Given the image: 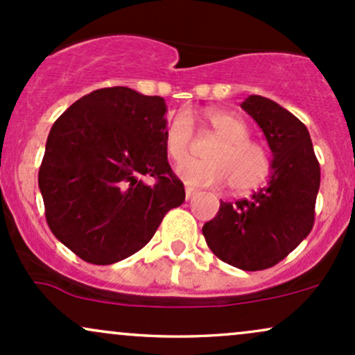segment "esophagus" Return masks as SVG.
I'll use <instances>...</instances> for the list:
<instances>
[{
	"label": "esophagus",
	"instance_id": "esophagus-1",
	"mask_svg": "<svg viewBox=\"0 0 355 355\" xmlns=\"http://www.w3.org/2000/svg\"><path fill=\"white\" fill-rule=\"evenodd\" d=\"M196 193H197V189H193V187H187V189H185V198H187V200H190V198L196 196Z\"/></svg>",
	"mask_w": 355,
	"mask_h": 355
}]
</instances>
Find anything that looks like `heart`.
<instances>
[{
	"label": "heart",
	"instance_id": "1",
	"mask_svg": "<svg viewBox=\"0 0 355 355\" xmlns=\"http://www.w3.org/2000/svg\"><path fill=\"white\" fill-rule=\"evenodd\" d=\"M204 121L217 136L205 151L207 159L187 158L193 136V123L187 112H178L165 130V148L168 157L178 163V177L187 185L214 187L227 182L232 192L244 193L258 189L271 173V158L261 143L249 138L246 121L222 109H207Z\"/></svg>",
	"mask_w": 355,
	"mask_h": 355
}]
</instances>
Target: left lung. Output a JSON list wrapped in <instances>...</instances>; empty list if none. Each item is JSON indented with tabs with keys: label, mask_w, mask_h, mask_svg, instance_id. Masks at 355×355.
<instances>
[{
	"label": "left lung",
	"mask_w": 355,
	"mask_h": 355,
	"mask_svg": "<svg viewBox=\"0 0 355 355\" xmlns=\"http://www.w3.org/2000/svg\"><path fill=\"white\" fill-rule=\"evenodd\" d=\"M241 107L266 136L272 153L270 180L249 198L220 202L202 232L224 263L261 271L285 259L310 234L320 165L309 130L297 116L263 96H249Z\"/></svg>",
	"instance_id": "1"
}]
</instances>
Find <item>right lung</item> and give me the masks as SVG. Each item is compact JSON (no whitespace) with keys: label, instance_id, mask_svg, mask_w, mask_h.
Here are the masks:
<instances>
[{"label":"right lung","instance_id":"1","mask_svg":"<svg viewBox=\"0 0 355 355\" xmlns=\"http://www.w3.org/2000/svg\"><path fill=\"white\" fill-rule=\"evenodd\" d=\"M165 112L163 97L106 87L53 123L38 187L50 231L80 259L112 264L135 254L184 204V184L166 158Z\"/></svg>","mask_w":355,"mask_h":355}]
</instances>
